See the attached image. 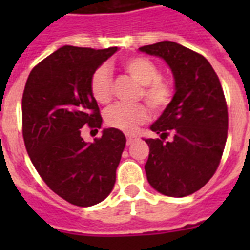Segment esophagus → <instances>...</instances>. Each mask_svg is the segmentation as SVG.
Wrapping results in <instances>:
<instances>
[{
  "mask_svg": "<svg viewBox=\"0 0 250 250\" xmlns=\"http://www.w3.org/2000/svg\"><path fill=\"white\" fill-rule=\"evenodd\" d=\"M136 140H137L136 136H133V135H128V136H127V145H131Z\"/></svg>",
  "mask_w": 250,
  "mask_h": 250,
  "instance_id": "1",
  "label": "esophagus"
}]
</instances>
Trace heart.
Returning a JSON list of instances; mask_svg holds the SVG:
<instances>
[{
    "label": "heart",
    "mask_w": 250,
    "mask_h": 250,
    "mask_svg": "<svg viewBox=\"0 0 250 250\" xmlns=\"http://www.w3.org/2000/svg\"><path fill=\"white\" fill-rule=\"evenodd\" d=\"M123 67L137 83L141 84V96L153 109H165L171 101L172 90L166 80L160 78V70L144 57H129L123 61ZM89 89L100 104H107L113 93V78L107 66H100L90 76ZM150 113L144 104H115L105 113L106 123L123 132H135L139 125L149 121Z\"/></svg>",
    "instance_id": "obj_1"
}]
</instances>
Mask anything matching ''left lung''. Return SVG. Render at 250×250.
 <instances>
[{
  "label": "left lung",
  "mask_w": 250,
  "mask_h": 250,
  "mask_svg": "<svg viewBox=\"0 0 250 250\" xmlns=\"http://www.w3.org/2000/svg\"><path fill=\"white\" fill-rule=\"evenodd\" d=\"M139 50L162 58L175 80L174 97L150 125L161 139H144L146 178L157 192L186 197L209 182L225 150L229 113L221 82L205 57L178 42L161 41Z\"/></svg>",
  "instance_id": "8db88e82"
}]
</instances>
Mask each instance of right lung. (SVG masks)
I'll return each mask as SVG.
<instances>
[{
    "instance_id": "add662e5",
    "label": "right lung",
    "mask_w": 250,
    "mask_h": 250,
    "mask_svg": "<svg viewBox=\"0 0 250 250\" xmlns=\"http://www.w3.org/2000/svg\"><path fill=\"white\" fill-rule=\"evenodd\" d=\"M115 52L64 45L33 67L21 98L23 139L33 166L54 193L82 208L113 190L125 145L117 128H104L93 143L82 137L84 125L101 128L89 80Z\"/></svg>"
}]
</instances>
